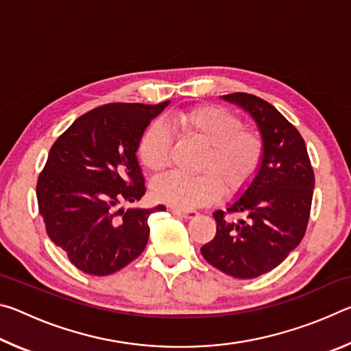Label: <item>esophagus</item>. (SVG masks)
Returning <instances> with one entry per match:
<instances>
[{
    "label": "esophagus",
    "instance_id": "esophagus-1",
    "mask_svg": "<svg viewBox=\"0 0 351 351\" xmlns=\"http://www.w3.org/2000/svg\"><path fill=\"white\" fill-rule=\"evenodd\" d=\"M171 212H173L175 215H180V217H184V218H187V219L198 215L197 210H182V209H175V207H173V209H171Z\"/></svg>",
    "mask_w": 351,
    "mask_h": 351
}]
</instances>
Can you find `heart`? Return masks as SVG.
Listing matches in <instances>:
<instances>
[{
	"label": "heart",
	"mask_w": 351,
	"mask_h": 351,
	"mask_svg": "<svg viewBox=\"0 0 351 351\" xmlns=\"http://www.w3.org/2000/svg\"><path fill=\"white\" fill-rule=\"evenodd\" d=\"M169 130L206 144L199 162L203 173H169L153 184L154 199L176 209L209 204L221 195V190L226 195L241 192L263 161L265 142L257 130L243 127L241 119L223 106L197 105L170 112L164 117V123L153 122L142 133L138 156L152 173H159L170 164Z\"/></svg>",
	"instance_id": "heart-1"
}]
</instances>
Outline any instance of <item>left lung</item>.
Returning a JSON list of instances; mask_svg holds the SVG:
<instances>
[{"label": "left lung", "instance_id": "1", "mask_svg": "<svg viewBox=\"0 0 351 351\" xmlns=\"http://www.w3.org/2000/svg\"><path fill=\"white\" fill-rule=\"evenodd\" d=\"M246 110L265 142L263 161L243 197L213 212L217 234L201 247L217 269L254 278L277 268L299 246L310 219L314 171L305 141L274 106L247 93L223 96ZM243 215L240 222L232 215Z\"/></svg>", "mask_w": 351, "mask_h": 351}]
</instances>
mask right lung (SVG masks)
Returning a JSON list of instances; mask_svg holds the SVG:
<instances>
[{
	"label": "right lung",
	"instance_id": "obj_1",
	"mask_svg": "<svg viewBox=\"0 0 351 351\" xmlns=\"http://www.w3.org/2000/svg\"><path fill=\"white\" fill-rule=\"evenodd\" d=\"M167 105L97 106L52 144L37 181L38 210L49 239L77 269L108 276L145 249L148 217L165 207H117L144 197L136 152L152 119Z\"/></svg>",
	"mask_w": 351,
	"mask_h": 351
}]
</instances>
